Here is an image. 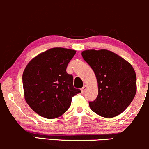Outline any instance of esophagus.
Masks as SVG:
<instances>
[{"mask_svg": "<svg viewBox=\"0 0 149 149\" xmlns=\"http://www.w3.org/2000/svg\"><path fill=\"white\" fill-rule=\"evenodd\" d=\"M86 89H87V86H86V85H84V86H83V88H81V92H82V93H83V92H84L85 90H86Z\"/></svg>", "mask_w": 149, "mask_h": 149, "instance_id": "obj_1", "label": "esophagus"}]
</instances>
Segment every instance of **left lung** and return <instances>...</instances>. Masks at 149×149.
Returning <instances> with one entry per match:
<instances>
[{
  "label": "left lung",
  "instance_id": "left-lung-1",
  "mask_svg": "<svg viewBox=\"0 0 149 149\" xmlns=\"http://www.w3.org/2000/svg\"><path fill=\"white\" fill-rule=\"evenodd\" d=\"M82 56L95 72L98 83V96L89 102L91 110L109 118L123 112L136 92V77L132 66L104 49L84 50Z\"/></svg>",
  "mask_w": 149,
  "mask_h": 149
}]
</instances>
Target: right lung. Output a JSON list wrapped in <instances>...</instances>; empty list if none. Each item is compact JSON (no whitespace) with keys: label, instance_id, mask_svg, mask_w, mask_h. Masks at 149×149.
Returning <instances> with one entry per match:
<instances>
[{"label":"right lung","instance_id":"add662e5","mask_svg":"<svg viewBox=\"0 0 149 149\" xmlns=\"http://www.w3.org/2000/svg\"><path fill=\"white\" fill-rule=\"evenodd\" d=\"M76 51L54 47L32 59L22 75L24 98L42 117L53 119L69 109L72 97L81 92L74 88L73 76L66 67Z\"/></svg>","mask_w":149,"mask_h":149}]
</instances>
